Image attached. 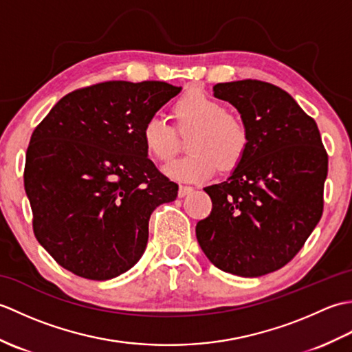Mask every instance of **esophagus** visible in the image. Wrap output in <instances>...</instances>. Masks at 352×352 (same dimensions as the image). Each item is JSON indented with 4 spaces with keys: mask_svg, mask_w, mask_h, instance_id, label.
Masks as SVG:
<instances>
[{
    "mask_svg": "<svg viewBox=\"0 0 352 352\" xmlns=\"http://www.w3.org/2000/svg\"><path fill=\"white\" fill-rule=\"evenodd\" d=\"M192 192H193V188H190V186H180V189H178V197L183 198Z\"/></svg>",
    "mask_w": 352,
    "mask_h": 352,
    "instance_id": "obj_1",
    "label": "esophagus"
}]
</instances>
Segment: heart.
I'll return each mask as SVG.
<instances>
[{
    "mask_svg": "<svg viewBox=\"0 0 352 352\" xmlns=\"http://www.w3.org/2000/svg\"><path fill=\"white\" fill-rule=\"evenodd\" d=\"M177 129L192 130L188 139L189 154L170 160L163 166L168 177L178 182H201L222 170L236 168L250 146V130L243 119L230 113L222 102L201 91L184 94L175 104ZM148 153L157 160H168L175 153V129L160 115H153L142 130Z\"/></svg>",
    "mask_w": 352,
    "mask_h": 352,
    "instance_id": "b5f03b06",
    "label": "heart"
}]
</instances>
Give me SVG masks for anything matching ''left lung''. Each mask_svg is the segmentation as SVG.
<instances>
[{"label":"left lung","mask_w":352,"mask_h":352,"mask_svg":"<svg viewBox=\"0 0 352 352\" xmlns=\"http://www.w3.org/2000/svg\"><path fill=\"white\" fill-rule=\"evenodd\" d=\"M213 95L237 109L251 139L227 180L204 189L213 207L197 239L221 271L261 276L287 265L318 226L328 155L315 119L283 89L241 80Z\"/></svg>","instance_id":"8db88e82"}]
</instances>
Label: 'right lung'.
Here are the masks:
<instances>
[{
  "mask_svg": "<svg viewBox=\"0 0 352 352\" xmlns=\"http://www.w3.org/2000/svg\"><path fill=\"white\" fill-rule=\"evenodd\" d=\"M180 91L106 81L65 95L34 129L24 169L33 231L72 274L115 278L145 252L149 216L178 184L148 159L142 130Z\"/></svg>",
  "mask_w": 352,
  "mask_h": 352,
  "instance_id": "1",
  "label": "right lung"
}]
</instances>
